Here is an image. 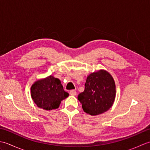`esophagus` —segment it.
<instances>
[{
	"instance_id": "obj_1",
	"label": "esophagus",
	"mask_w": 150,
	"mask_h": 150,
	"mask_svg": "<svg viewBox=\"0 0 150 150\" xmlns=\"http://www.w3.org/2000/svg\"><path fill=\"white\" fill-rule=\"evenodd\" d=\"M69 94L72 95V96H75V95H77V91H76L75 90H71L69 91Z\"/></svg>"
}]
</instances>
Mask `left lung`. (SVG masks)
<instances>
[{"label":"left lung","instance_id":"1","mask_svg":"<svg viewBox=\"0 0 150 150\" xmlns=\"http://www.w3.org/2000/svg\"><path fill=\"white\" fill-rule=\"evenodd\" d=\"M114 79L105 69H100L89 75L85 89L78 95L84 111L97 115L106 112L113 106L116 96Z\"/></svg>","mask_w":150,"mask_h":150}]
</instances>
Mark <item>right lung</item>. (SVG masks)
I'll list each match as a JSON object with an SVG mask.
<instances>
[{
    "instance_id": "add662e5",
    "label": "right lung",
    "mask_w": 150,
    "mask_h": 150,
    "mask_svg": "<svg viewBox=\"0 0 150 150\" xmlns=\"http://www.w3.org/2000/svg\"><path fill=\"white\" fill-rule=\"evenodd\" d=\"M68 96L60 81L53 75L39 79L31 87V97L34 103L45 110L58 108L61 101Z\"/></svg>"
}]
</instances>
